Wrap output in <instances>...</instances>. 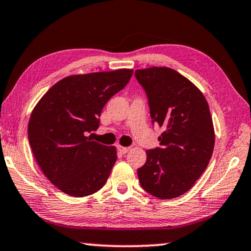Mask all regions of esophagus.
Instances as JSON below:
<instances>
[{"label":"esophagus","instance_id":"esophagus-1","mask_svg":"<svg viewBox=\"0 0 251 251\" xmlns=\"http://www.w3.org/2000/svg\"><path fill=\"white\" fill-rule=\"evenodd\" d=\"M118 150H119V151L121 152V154H126V152L129 151V150H130V147H123V146H118Z\"/></svg>","mask_w":251,"mask_h":251}]
</instances>
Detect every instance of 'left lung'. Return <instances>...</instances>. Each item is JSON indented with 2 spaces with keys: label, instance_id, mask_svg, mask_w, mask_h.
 <instances>
[{
  "label": "left lung",
  "instance_id": "obj_1",
  "mask_svg": "<svg viewBox=\"0 0 251 251\" xmlns=\"http://www.w3.org/2000/svg\"><path fill=\"white\" fill-rule=\"evenodd\" d=\"M146 93L152 126L164 132L159 147L146 151V163L138 169L145 191L159 199L183 195L204 173L214 150L213 120L201 90L170 68L134 72Z\"/></svg>",
  "mask_w": 251,
  "mask_h": 251
}]
</instances>
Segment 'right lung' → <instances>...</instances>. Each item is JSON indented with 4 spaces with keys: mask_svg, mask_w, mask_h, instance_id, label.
<instances>
[{
    "mask_svg": "<svg viewBox=\"0 0 251 251\" xmlns=\"http://www.w3.org/2000/svg\"><path fill=\"white\" fill-rule=\"evenodd\" d=\"M132 74L120 69L71 75L36 105L28 123L29 145L43 173L61 191L85 197L106 182L117 151L92 140L88 133L96 131L104 105L125 88Z\"/></svg>",
    "mask_w": 251,
    "mask_h": 251,
    "instance_id": "obj_1",
    "label": "right lung"
}]
</instances>
